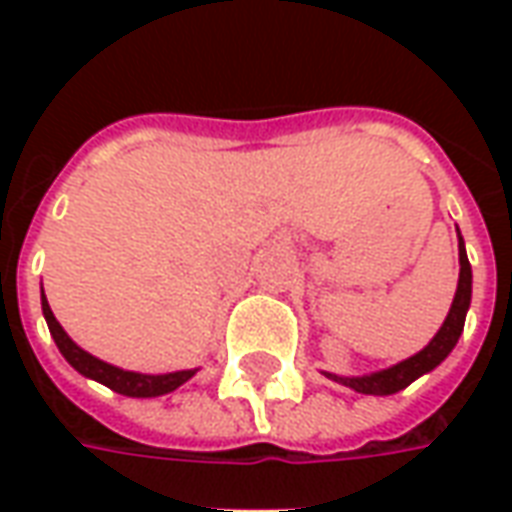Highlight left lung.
Listing matches in <instances>:
<instances>
[{
    "mask_svg": "<svg viewBox=\"0 0 512 512\" xmlns=\"http://www.w3.org/2000/svg\"><path fill=\"white\" fill-rule=\"evenodd\" d=\"M458 263H461V274H458V290H455L450 312H447L439 332L433 334V340L419 354L408 356L403 362L378 370V373H367V376H337V373H323V376L354 389V392H362V395H395L400 389H406L408 384H414L419 376L436 370L452 354V348L458 345L463 323H466V312L472 304V266L466 257L461 230H458Z\"/></svg>",
    "mask_w": 512,
    "mask_h": 512,
    "instance_id": "1",
    "label": "left lung"
}]
</instances>
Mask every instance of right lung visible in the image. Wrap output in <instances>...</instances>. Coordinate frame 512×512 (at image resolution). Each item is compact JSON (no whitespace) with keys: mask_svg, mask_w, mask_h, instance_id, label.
I'll return each instance as SVG.
<instances>
[{"mask_svg":"<svg viewBox=\"0 0 512 512\" xmlns=\"http://www.w3.org/2000/svg\"><path fill=\"white\" fill-rule=\"evenodd\" d=\"M40 307H43V318L49 323V332L54 337V343L60 348V354L65 356V362L76 370V373H82L84 378H93L98 384L109 386L112 392L117 395H126V397H158V395H167V392H175L180 384H186L200 367H194V370H175V373H161V376H147V373H134V370H123V367H115L104 362V359H98V356L87 354L84 348L73 343L68 332L62 329L60 321L54 318V312H51L49 301L46 296L40 299Z\"/></svg>","mask_w":512,"mask_h":512,"instance_id":"add662e5","label":"right lung"}]
</instances>
